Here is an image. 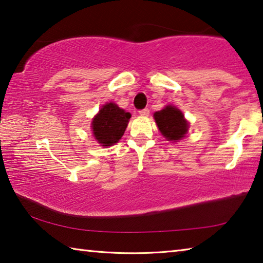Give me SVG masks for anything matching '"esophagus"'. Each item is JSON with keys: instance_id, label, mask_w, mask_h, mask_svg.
<instances>
[{"instance_id": "34e87169", "label": "esophagus", "mask_w": 263, "mask_h": 263, "mask_svg": "<svg viewBox=\"0 0 263 263\" xmlns=\"http://www.w3.org/2000/svg\"><path fill=\"white\" fill-rule=\"evenodd\" d=\"M139 115H140V116H142V117H147V116L149 115V110H148L147 108L142 109V110H140V111H139Z\"/></svg>"}]
</instances>
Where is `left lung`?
<instances>
[{
	"instance_id": "8db88e82",
	"label": "left lung",
	"mask_w": 263,
	"mask_h": 263,
	"mask_svg": "<svg viewBox=\"0 0 263 263\" xmlns=\"http://www.w3.org/2000/svg\"><path fill=\"white\" fill-rule=\"evenodd\" d=\"M155 123L161 135L169 141L183 139L189 128V123L182 111L174 105H167L154 114Z\"/></svg>"
}]
</instances>
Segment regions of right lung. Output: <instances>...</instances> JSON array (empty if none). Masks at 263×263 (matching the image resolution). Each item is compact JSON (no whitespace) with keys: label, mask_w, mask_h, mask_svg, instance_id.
Segmentation results:
<instances>
[{"label":"right lung","mask_w":263,"mask_h":263,"mask_svg":"<svg viewBox=\"0 0 263 263\" xmlns=\"http://www.w3.org/2000/svg\"><path fill=\"white\" fill-rule=\"evenodd\" d=\"M130 118L131 114L121 109L117 104L112 102L106 103L92 118V135L103 147L112 146L123 137Z\"/></svg>","instance_id":"1"}]
</instances>
